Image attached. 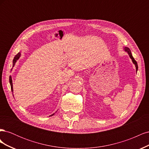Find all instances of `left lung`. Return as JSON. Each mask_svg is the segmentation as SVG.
I'll return each mask as SVG.
<instances>
[{
  "label": "left lung",
  "instance_id": "1",
  "mask_svg": "<svg viewBox=\"0 0 149 149\" xmlns=\"http://www.w3.org/2000/svg\"><path fill=\"white\" fill-rule=\"evenodd\" d=\"M124 49L125 50V52H127L128 53V55L129 56V57L130 58V59L132 60L133 63L135 65V66H136V71L138 70V65H137V61L135 60L134 58H133L132 55V53L131 52H130V49L128 48V47H124Z\"/></svg>",
  "mask_w": 149,
  "mask_h": 149
}]
</instances>
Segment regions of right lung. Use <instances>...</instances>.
<instances>
[{"mask_svg": "<svg viewBox=\"0 0 149 149\" xmlns=\"http://www.w3.org/2000/svg\"><path fill=\"white\" fill-rule=\"evenodd\" d=\"M20 56H21V52H19V53H17V55H15V56L14 57V58H13V65H12V67H13V66H15V63L17 62V61L19 59V58L20 57ZM12 70V69H11V70ZM9 83H10V86H11V90H12V91L13 92V83H12V79L11 76H10V77H9ZM54 114H55V113L52 114L51 116H53Z\"/></svg>", "mask_w": 149, "mask_h": 149, "instance_id": "1", "label": "right lung"}]
</instances>
